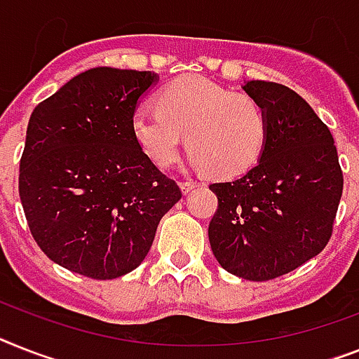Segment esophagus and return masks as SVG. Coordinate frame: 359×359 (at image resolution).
<instances>
[{"label": "esophagus", "mask_w": 359, "mask_h": 359, "mask_svg": "<svg viewBox=\"0 0 359 359\" xmlns=\"http://www.w3.org/2000/svg\"><path fill=\"white\" fill-rule=\"evenodd\" d=\"M200 185H201V183L200 182H194V180H187V182L180 183L183 194H189V192H191L192 189H196V187H200Z\"/></svg>", "instance_id": "obj_1"}]
</instances>
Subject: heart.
I'll list each match as a JSON object with an SVG mask.
<instances>
[{
    "label": "heart",
    "instance_id": "heart-1",
    "mask_svg": "<svg viewBox=\"0 0 359 359\" xmlns=\"http://www.w3.org/2000/svg\"><path fill=\"white\" fill-rule=\"evenodd\" d=\"M159 108H139L132 133L148 159L170 167L187 148L198 168L238 176L259 161L268 137V117L259 100L233 93L205 76H183L159 93Z\"/></svg>",
    "mask_w": 359,
    "mask_h": 359
}]
</instances>
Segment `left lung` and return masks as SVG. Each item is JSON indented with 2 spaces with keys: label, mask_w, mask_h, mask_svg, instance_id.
<instances>
[{
  "label": "left lung",
  "mask_w": 359,
  "mask_h": 359,
  "mask_svg": "<svg viewBox=\"0 0 359 359\" xmlns=\"http://www.w3.org/2000/svg\"><path fill=\"white\" fill-rule=\"evenodd\" d=\"M268 117L259 161L233 182L211 183L216 260L245 280L290 273L325 250L343 192L334 137L306 100L277 82L242 86Z\"/></svg>",
  "instance_id": "left-lung-1"
}]
</instances>
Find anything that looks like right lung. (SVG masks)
I'll list each match as a JSON object with an SVG mask.
<instances>
[{"instance_id": "obj_1", "label": "right lung", "mask_w": 359, "mask_h": 359, "mask_svg": "<svg viewBox=\"0 0 359 359\" xmlns=\"http://www.w3.org/2000/svg\"><path fill=\"white\" fill-rule=\"evenodd\" d=\"M152 71L93 67L34 108L20 161V198L40 250L62 268L117 279L144 260L182 191L132 133Z\"/></svg>"}]
</instances>
